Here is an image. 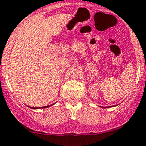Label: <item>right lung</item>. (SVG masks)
<instances>
[{
	"label": "right lung",
	"mask_w": 146,
	"mask_h": 146,
	"mask_svg": "<svg viewBox=\"0 0 146 146\" xmlns=\"http://www.w3.org/2000/svg\"><path fill=\"white\" fill-rule=\"evenodd\" d=\"M48 107H50V105H49V106H45V107H42V108H30V107H29V108H31V109H41V108H48Z\"/></svg>",
	"instance_id": "right-lung-1"
}]
</instances>
